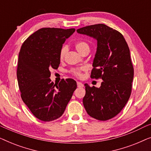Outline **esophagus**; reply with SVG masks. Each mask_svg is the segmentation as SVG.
Wrapping results in <instances>:
<instances>
[{
    "label": "esophagus",
    "instance_id": "obj_1",
    "mask_svg": "<svg viewBox=\"0 0 151 151\" xmlns=\"http://www.w3.org/2000/svg\"><path fill=\"white\" fill-rule=\"evenodd\" d=\"M77 85H78V87H80V88L83 87L84 86V84L80 82H77Z\"/></svg>",
    "mask_w": 151,
    "mask_h": 151
}]
</instances>
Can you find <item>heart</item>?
I'll return each mask as SVG.
<instances>
[{"label": "heart", "mask_w": 151, "mask_h": 151, "mask_svg": "<svg viewBox=\"0 0 151 151\" xmlns=\"http://www.w3.org/2000/svg\"><path fill=\"white\" fill-rule=\"evenodd\" d=\"M76 48L77 49L78 51L80 53H82V51L85 50L86 49H89V46H88V43L85 42V41H78V42L76 43ZM67 51V47H63L60 51V58L63 59L65 57V53ZM86 68L82 67H78V68H73L70 72L73 74V76H76V77L80 78L82 76V71H85Z\"/></svg>", "instance_id": "b5f03b06"}]
</instances>
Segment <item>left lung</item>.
<instances>
[{
	"label": "left lung",
	"instance_id": "8db88e82",
	"mask_svg": "<svg viewBox=\"0 0 151 151\" xmlns=\"http://www.w3.org/2000/svg\"><path fill=\"white\" fill-rule=\"evenodd\" d=\"M77 32L98 41L91 78L103 80L100 88L84 84V106L91 117L108 120L122 110L131 94L134 69L129 46L121 33L104 24L84 27Z\"/></svg>",
	"mask_w": 151,
	"mask_h": 151
}]
</instances>
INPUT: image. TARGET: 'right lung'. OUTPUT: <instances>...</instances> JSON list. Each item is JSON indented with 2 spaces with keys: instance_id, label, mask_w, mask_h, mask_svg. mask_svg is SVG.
I'll list each match as a JSON object with an SVG mask.
<instances>
[{
  "instance_id": "obj_1",
  "label": "right lung",
  "mask_w": 151,
  "mask_h": 151,
  "mask_svg": "<svg viewBox=\"0 0 151 151\" xmlns=\"http://www.w3.org/2000/svg\"><path fill=\"white\" fill-rule=\"evenodd\" d=\"M75 29L42 28L28 37L18 55L17 79L22 101L37 118L44 122L62 116L77 84L71 78L54 84L51 69L60 63V51Z\"/></svg>"
}]
</instances>
